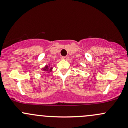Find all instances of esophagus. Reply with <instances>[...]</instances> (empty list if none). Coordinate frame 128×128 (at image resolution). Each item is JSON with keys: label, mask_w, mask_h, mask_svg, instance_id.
<instances>
[{"label": "esophagus", "mask_w": 128, "mask_h": 128, "mask_svg": "<svg viewBox=\"0 0 128 128\" xmlns=\"http://www.w3.org/2000/svg\"><path fill=\"white\" fill-rule=\"evenodd\" d=\"M69 58V56H63L62 57V59H65V60H67V59Z\"/></svg>", "instance_id": "obj_1"}]
</instances>
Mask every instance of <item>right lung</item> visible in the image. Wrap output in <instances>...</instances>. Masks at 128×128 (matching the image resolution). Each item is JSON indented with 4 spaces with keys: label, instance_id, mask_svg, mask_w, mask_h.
I'll return each instance as SVG.
<instances>
[{
    "label": "right lung",
    "instance_id": "add662e5",
    "mask_svg": "<svg viewBox=\"0 0 128 128\" xmlns=\"http://www.w3.org/2000/svg\"><path fill=\"white\" fill-rule=\"evenodd\" d=\"M43 69L44 71L47 72H50L51 70V69H52V68H49V66H46L45 67V68H44V69Z\"/></svg>",
    "mask_w": 128,
    "mask_h": 128
}]
</instances>
